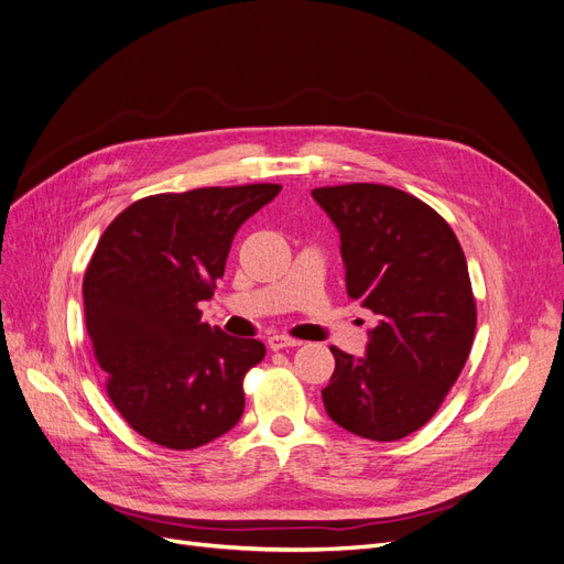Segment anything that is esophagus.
<instances>
[{
    "instance_id": "1",
    "label": "esophagus",
    "mask_w": 564,
    "mask_h": 564,
    "mask_svg": "<svg viewBox=\"0 0 564 564\" xmlns=\"http://www.w3.org/2000/svg\"><path fill=\"white\" fill-rule=\"evenodd\" d=\"M267 343H269V348H272V350H285V348H297V346H302V340L283 336V334L272 336Z\"/></svg>"
}]
</instances>
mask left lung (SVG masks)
Masks as SVG:
<instances>
[{
	"label": "left lung",
	"instance_id": "1",
	"mask_svg": "<svg viewBox=\"0 0 564 564\" xmlns=\"http://www.w3.org/2000/svg\"><path fill=\"white\" fill-rule=\"evenodd\" d=\"M340 232L348 295L378 315L366 357L329 348V417L359 437L391 443L422 429L468 361L477 304L449 224L384 184L313 188Z\"/></svg>",
	"mask_w": 564,
	"mask_h": 564
}]
</instances>
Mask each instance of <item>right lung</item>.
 I'll use <instances>...</instances> for the list:
<instances>
[{
    "label": "right lung",
    "instance_id": "right-lung-1",
    "mask_svg": "<svg viewBox=\"0 0 564 564\" xmlns=\"http://www.w3.org/2000/svg\"><path fill=\"white\" fill-rule=\"evenodd\" d=\"M279 184L205 186L129 205L106 228L83 281L85 323L106 391L129 426L167 449H195L243 412L256 338L203 323L239 226Z\"/></svg>",
    "mask_w": 564,
    "mask_h": 564
}]
</instances>
